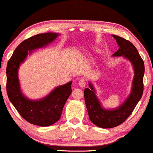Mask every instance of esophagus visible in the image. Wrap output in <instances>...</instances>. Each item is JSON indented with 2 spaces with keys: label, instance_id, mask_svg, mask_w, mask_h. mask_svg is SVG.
<instances>
[{
  "label": "esophagus",
  "instance_id": "obj_1",
  "mask_svg": "<svg viewBox=\"0 0 153 153\" xmlns=\"http://www.w3.org/2000/svg\"><path fill=\"white\" fill-rule=\"evenodd\" d=\"M85 84H86V82H85V80H84V79H80V80H79L78 85H80V87L84 88L85 86Z\"/></svg>",
  "mask_w": 153,
  "mask_h": 153
}]
</instances>
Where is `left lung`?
Wrapping results in <instances>:
<instances>
[{"label": "left lung", "mask_w": 153, "mask_h": 153, "mask_svg": "<svg viewBox=\"0 0 153 153\" xmlns=\"http://www.w3.org/2000/svg\"><path fill=\"white\" fill-rule=\"evenodd\" d=\"M112 36L119 47V50L112 56H122L129 60L134 69V75L130 94L120 106L113 109L103 108L96 96L94 85L91 82H88L89 88H85L84 98L89 119L95 125L103 129L115 127L122 124L132 113L143 94L145 65L143 59L132 43L119 36Z\"/></svg>", "instance_id": "obj_1"}]
</instances>
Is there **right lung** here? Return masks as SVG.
<instances>
[{
	"label": "right lung",
	"mask_w": 153,
	"mask_h": 153,
	"mask_svg": "<svg viewBox=\"0 0 153 153\" xmlns=\"http://www.w3.org/2000/svg\"><path fill=\"white\" fill-rule=\"evenodd\" d=\"M59 35L58 33L48 32L24 40L16 47L7 65L6 91L8 99L23 118L40 127L50 126L60 119L65 103L72 93L73 81L56 87L42 99L32 100L22 93L18 71L29 54L50 45Z\"/></svg>",
	"instance_id": "1"
}]
</instances>
